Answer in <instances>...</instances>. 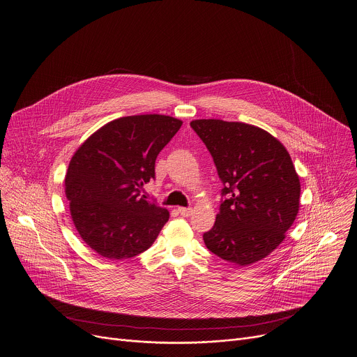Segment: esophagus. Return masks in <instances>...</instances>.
Returning <instances> with one entry per match:
<instances>
[{
    "mask_svg": "<svg viewBox=\"0 0 357 357\" xmlns=\"http://www.w3.org/2000/svg\"><path fill=\"white\" fill-rule=\"evenodd\" d=\"M178 213L182 215V216H190L192 213H193V210L192 208H186V207H179Z\"/></svg>",
    "mask_w": 357,
    "mask_h": 357,
    "instance_id": "1",
    "label": "esophagus"
}]
</instances>
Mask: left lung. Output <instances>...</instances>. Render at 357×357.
Here are the masks:
<instances>
[{"mask_svg": "<svg viewBox=\"0 0 357 357\" xmlns=\"http://www.w3.org/2000/svg\"><path fill=\"white\" fill-rule=\"evenodd\" d=\"M223 183L219 214L203 234L216 257L247 266L269 255L298 214L301 185L284 146L244 123L196 120Z\"/></svg>", "mask_w": 357, "mask_h": 357, "instance_id": "8db88e82", "label": "left lung"}]
</instances>
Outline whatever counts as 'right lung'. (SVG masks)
Segmentation results:
<instances>
[{"mask_svg": "<svg viewBox=\"0 0 357 357\" xmlns=\"http://www.w3.org/2000/svg\"><path fill=\"white\" fill-rule=\"evenodd\" d=\"M182 126L161 114L121 117L103 126L74 153L65 179L73 222L99 255L127 259L146 251L169 213L141 196L154 179L158 153Z\"/></svg>", "mask_w": 357, "mask_h": 357, "instance_id": "right-lung-1", "label": "right lung"}]
</instances>
